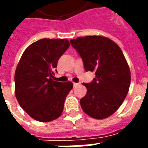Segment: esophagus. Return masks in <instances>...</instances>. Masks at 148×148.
I'll return each instance as SVG.
<instances>
[{
    "mask_svg": "<svg viewBox=\"0 0 148 148\" xmlns=\"http://www.w3.org/2000/svg\"><path fill=\"white\" fill-rule=\"evenodd\" d=\"M81 85V83H74V87L75 88V87H77V86Z\"/></svg>",
    "mask_w": 148,
    "mask_h": 148,
    "instance_id": "1",
    "label": "esophagus"
}]
</instances>
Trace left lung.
Returning <instances> with one entry per match:
<instances>
[{
    "label": "left lung",
    "instance_id": "1",
    "mask_svg": "<svg viewBox=\"0 0 148 148\" xmlns=\"http://www.w3.org/2000/svg\"><path fill=\"white\" fill-rule=\"evenodd\" d=\"M84 62L86 71L96 78L83 83L87 94L81 99L85 114L95 119L112 115L124 101L131 84V71L119 46L103 36H86L70 40Z\"/></svg>",
    "mask_w": 148,
    "mask_h": 148
}]
</instances>
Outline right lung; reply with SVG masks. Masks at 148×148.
Here are the masks:
<instances>
[{
	"label": "right lung",
	"instance_id": "add662e5",
	"mask_svg": "<svg viewBox=\"0 0 148 148\" xmlns=\"http://www.w3.org/2000/svg\"><path fill=\"white\" fill-rule=\"evenodd\" d=\"M67 39L44 38L26 48L14 74L15 96L24 111L36 121L60 117L73 83L53 81L58 61L69 47Z\"/></svg>",
	"mask_w": 148,
	"mask_h": 148
}]
</instances>
